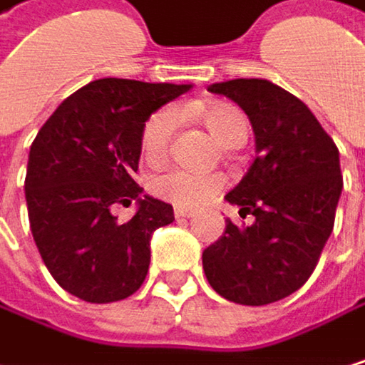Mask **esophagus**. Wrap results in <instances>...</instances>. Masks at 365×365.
<instances>
[{
  "mask_svg": "<svg viewBox=\"0 0 365 365\" xmlns=\"http://www.w3.org/2000/svg\"><path fill=\"white\" fill-rule=\"evenodd\" d=\"M175 218H181V220H190V218H195V212H190V210H184V207H175Z\"/></svg>",
  "mask_w": 365,
  "mask_h": 365,
  "instance_id": "esophagus-1",
  "label": "esophagus"
}]
</instances>
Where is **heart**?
Returning a JSON list of instances; mask_svg holds the SVG:
<instances>
[{"label":"heart","instance_id":"b5f03b06","mask_svg":"<svg viewBox=\"0 0 365 365\" xmlns=\"http://www.w3.org/2000/svg\"><path fill=\"white\" fill-rule=\"evenodd\" d=\"M212 136L225 147H240L246 143L250 123L244 110L233 104L216 102L199 110ZM177 128V110L164 106L155 110L143 125L140 147L149 162H162L168 153L170 138ZM225 186V179L216 173H197L188 168H170L151 179V190L179 207H199L212 201Z\"/></svg>","mask_w":365,"mask_h":365}]
</instances>
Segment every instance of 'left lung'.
Segmentation results:
<instances>
[{"instance_id": "obj_1", "label": "left lung", "mask_w": 365, "mask_h": 365, "mask_svg": "<svg viewBox=\"0 0 365 365\" xmlns=\"http://www.w3.org/2000/svg\"><path fill=\"white\" fill-rule=\"evenodd\" d=\"M207 91L242 106L259 155L225 197L255 222L227 220L225 235L203 252V272L229 302L274 304L306 284L334 231L340 153L312 110L272 81L233 78Z\"/></svg>"}]
</instances>
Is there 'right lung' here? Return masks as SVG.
Instances as JSON below:
<instances>
[{
  "instance_id": "1",
  "label": "right lung",
  "mask_w": 365,
  "mask_h": 365,
  "mask_svg": "<svg viewBox=\"0 0 365 365\" xmlns=\"http://www.w3.org/2000/svg\"><path fill=\"white\" fill-rule=\"evenodd\" d=\"M192 85L98 78L66 98L29 149L25 201L38 252L70 295L110 304L136 293L149 269L155 229L173 207L143 195L138 170L143 125L153 110ZM139 205L128 223L112 210Z\"/></svg>"
}]
</instances>
